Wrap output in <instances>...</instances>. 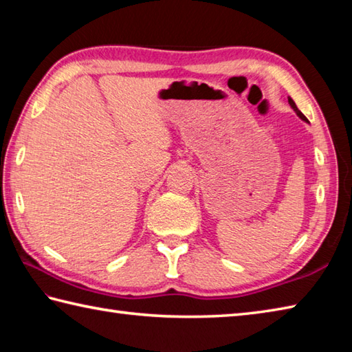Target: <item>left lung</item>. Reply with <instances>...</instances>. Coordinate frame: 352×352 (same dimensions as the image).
I'll return each instance as SVG.
<instances>
[{
  "mask_svg": "<svg viewBox=\"0 0 352 352\" xmlns=\"http://www.w3.org/2000/svg\"><path fill=\"white\" fill-rule=\"evenodd\" d=\"M289 104H291V107H292V109L295 111V113H297V116L300 117V119L301 120H305V122H307V119H306V116L303 114V113H301V111L297 108V104H295V102L292 100V98L291 97H289Z\"/></svg>",
  "mask_w": 352,
  "mask_h": 352,
  "instance_id": "8db88e82",
  "label": "left lung"
}]
</instances>
